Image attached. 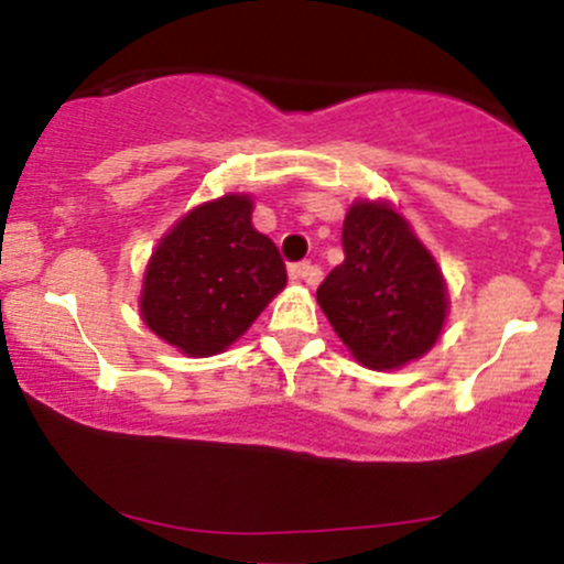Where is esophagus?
<instances>
[{
    "mask_svg": "<svg viewBox=\"0 0 564 564\" xmlns=\"http://www.w3.org/2000/svg\"><path fill=\"white\" fill-rule=\"evenodd\" d=\"M289 278H292V281L316 283L319 281V270H316L314 264H308V261H297V264L289 267Z\"/></svg>",
    "mask_w": 564,
    "mask_h": 564,
    "instance_id": "34e87169",
    "label": "esophagus"
}]
</instances>
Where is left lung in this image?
Returning <instances> with one entry per match:
<instances>
[{
  "label": "left lung",
  "mask_w": 564,
  "mask_h": 564,
  "mask_svg": "<svg viewBox=\"0 0 564 564\" xmlns=\"http://www.w3.org/2000/svg\"><path fill=\"white\" fill-rule=\"evenodd\" d=\"M344 261L316 289L355 360L399 369L430 352L444 327L446 283L433 253L388 204L358 200L341 228Z\"/></svg>",
  "instance_id": "obj_1"
}]
</instances>
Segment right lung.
Masks as SVG:
<instances>
[{
  "label": "right lung",
  "mask_w": 564,
  "mask_h": 564,
  "mask_svg": "<svg viewBox=\"0 0 564 564\" xmlns=\"http://www.w3.org/2000/svg\"><path fill=\"white\" fill-rule=\"evenodd\" d=\"M250 195H223L189 212L156 245L143 278L140 314L193 358L237 341L286 286L275 242L250 223Z\"/></svg>",
  "instance_id": "1"
}]
</instances>
